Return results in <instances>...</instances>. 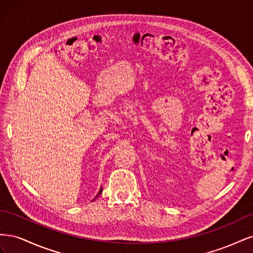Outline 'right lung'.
Wrapping results in <instances>:
<instances>
[{
    "label": "right lung",
    "mask_w": 253,
    "mask_h": 253,
    "mask_svg": "<svg viewBox=\"0 0 253 253\" xmlns=\"http://www.w3.org/2000/svg\"><path fill=\"white\" fill-rule=\"evenodd\" d=\"M101 192H102V188L100 189V191H99V193H98V195H97V196H96V197L94 198V200H93V201H95V200H96V198H97V197H98L99 195H100V194H101Z\"/></svg>",
    "instance_id": "add662e5"
}]
</instances>
